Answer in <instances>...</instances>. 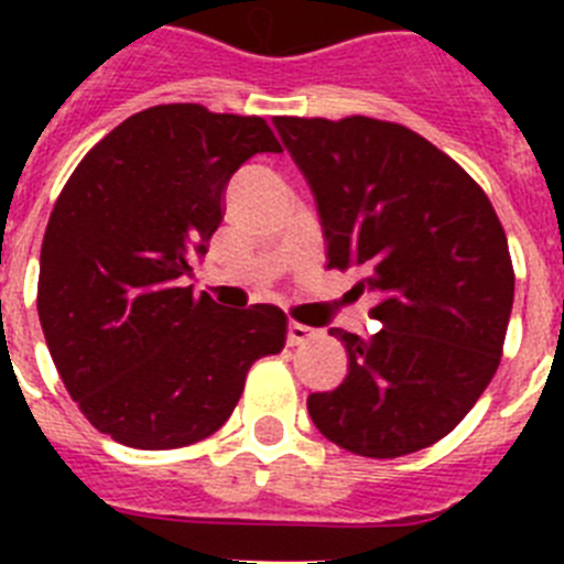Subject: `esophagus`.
Here are the masks:
<instances>
[{
  "instance_id": "1",
  "label": "esophagus",
  "mask_w": 564,
  "mask_h": 564,
  "mask_svg": "<svg viewBox=\"0 0 564 564\" xmlns=\"http://www.w3.org/2000/svg\"><path fill=\"white\" fill-rule=\"evenodd\" d=\"M316 333L318 330H313V327L291 322V325H288V344H291V347H296V344H307L311 338H316Z\"/></svg>"
}]
</instances>
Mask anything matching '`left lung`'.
<instances>
[{"label":"left lung","mask_w":564,"mask_h":564,"mask_svg":"<svg viewBox=\"0 0 564 564\" xmlns=\"http://www.w3.org/2000/svg\"><path fill=\"white\" fill-rule=\"evenodd\" d=\"M311 183L327 268L361 273L381 322L341 327L347 378L307 398L316 430L361 457H401L449 435L500 367L514 265L495 206L412 129L350 115L273 118Z\"/></svg>","instance_id":"left-lung-1"}]
</instances>
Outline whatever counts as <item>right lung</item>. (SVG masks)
Segmentation results:
<instances>
[{
	"mask_svg": "<svg viewBox=\"0 0 564 564\" xmlns=\"http://www.w3.org/2000/svg\"><path fill=\"white\" fill-rule=\"evenodd\" d=\"M257 152V115L161 104L84 154L39 259V322L69 398L132 449H181L220 430L251 364L285 347L273 305L220 307L183 276L223 223V192Z\"/></svg>",
	"mask_w": 564,
	"mask_h": 564,
	"instance_id": "right-lung-1",
	"label": "right lung"
}]
</instances>
